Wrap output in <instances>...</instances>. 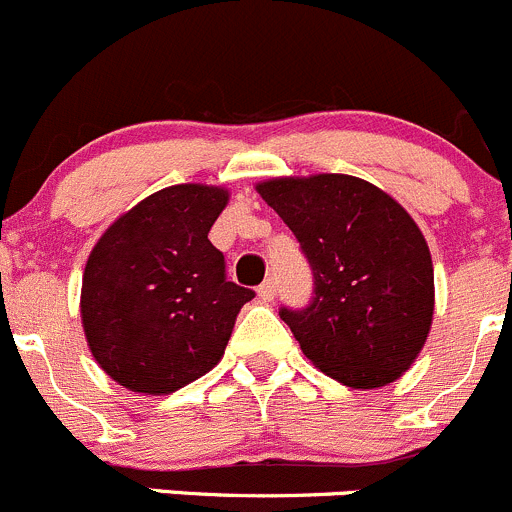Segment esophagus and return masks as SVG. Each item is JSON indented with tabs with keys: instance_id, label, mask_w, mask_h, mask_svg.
<instances>
[{
	"instance_id": "esophagus-1",
	"label": "esophagus",
	"mask_w": 512,
	"mask_h": 512,
	"mask_svg": "<svg viewBox=\"0 0 512 512\" xmlns=\"http://www.w3.org/2000/svg\"><path fill=\"white\" fill-rule=\"evenodd\" d=\"M273 296H276V278L268 276L266 281L258 286V298H263V301H271Z\"/></svg>"
}]
</instances>
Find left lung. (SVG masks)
Masks as SVG:
<instances>
[{
	"mask_svg": "<svg viewBox=\"0 0 512 512\" xmlns=\"http://www.w3.org/2000/svg\"><path fill=\"white\" fill-rule=\"evenodd\" d=\"M256 189L313 271L308 306L278 311L303 356L348 388L396 381L433 321V261L416 221L356 176H288Z\"/></svg>",
	"mask_w": 512,
	"mask_h": 512,
	"instance_id": "obj_1",
	"label": "left lung"
}]
</instances>
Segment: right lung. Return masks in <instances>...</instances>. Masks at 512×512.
Instances as JSON below:
<instances>
[{"mask_svg": "<svg viewBox=\"0 0 512 512\" xmlns=\"http://www.w3.org/2000/svg\"><path fill=\"white\" fill-rule=\"evenodd\" d=\"M229 201L219 186L179 184L146 196L96 241L82 278L91 356L119 386L166 396L224 356L254 291L226 278L209 231Z\"/></svg>", "mask_w": 512, "mask_h": 512, "instance_id": "add662e5", "label": "right lung"}]
</instances>
